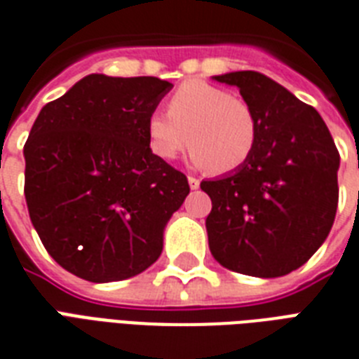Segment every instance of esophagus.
Wrapping results in <instances>:
<instances>
[{"label":"esophagus","mask_w":359,"mask_h":359,"mask_svg":"<svg viewBox=\"0 0 359 359\" xmlns=\"http://www.w3.org/2000/svg\"><path fill=\"white\" fill-rule=\"evenodd\" d=\"M187 180H189V187L193 189V191H196V189L200 187V180H196V177H193V176H189Z\"/></svg>","instance_id":"esophagus-1"}]
</instances>
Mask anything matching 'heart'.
<instances>
[{"mask_svg": "<svg viewBox=\"0 0 359 359\" xmlns=\"http://www.w3.org/2000/svg\"><path fill=\"white\" fill-rule=\"evenodd\" d=\"M151 151L165 161L187 144L191 165L228 174L245 165L257 142V116L246 100L205 81H187L172 94L168 113L154 111L146 122Z\"/></svg>", "mask_w": 359, "mask_h": 359, "instance_id": "obj_1", "label": "heart"}]
</instances>
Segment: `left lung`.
Returning <instances> with one entry per match:
<instances>
[{"label":"left lung","instance_id":"left-lung-1","mask_svg":"<svg viewBox=\"0 0 359 359\" xmlns=\"http://www.w3.org/2000/svg\"><path fill=\"white\" fill-rule=\"evenodd\" d=\"M215 79L239 88L257 116L245 165L202 182L211 198L209 250L229 271L276 278L302 266L328 237L339 200V151L311 105L259 72Z\"/></svg>","mask_w":359,"mask_h":359}]
</instances>
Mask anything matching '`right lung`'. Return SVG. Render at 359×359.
Instances as JSON below:
<instances>
[{"label":"right lung","mask_w":359,"mask_h":359,"mask_svg":"<svg viewBox=\"0 0 359 359\" xmlns=\"http://www.w3.org/2000/svg\"><path fill=\"white\" fill-rule=\"evenodd\" d=\"M172 87L90 74L34 120L24 146L31 222L48 254L83 280H126L161 256L166 222L191 191L146 133Z\"/></svg>","instance_id":"right-lung-1"}]
</instances>
